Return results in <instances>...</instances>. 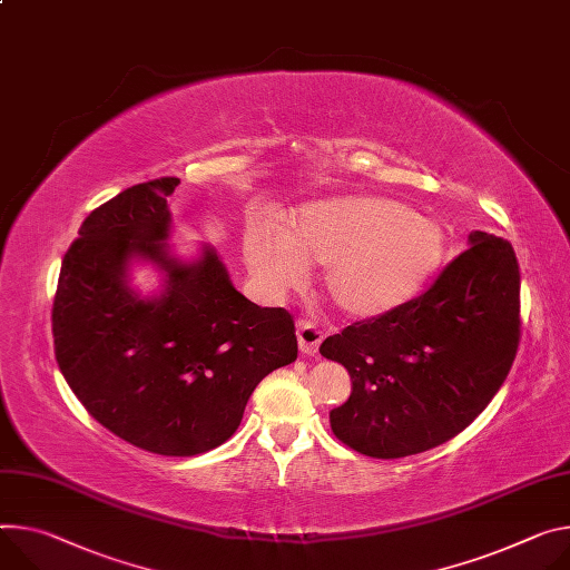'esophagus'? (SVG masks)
<instances>
[{
	"mask_svg": "<svg viewBox=\"0 0 570 570\" xmlns=\"http://www.w3.org/2000/svg\"><path fill=\"white\" fill-rule=\"evenodd\" d=\"M295 334H297L299 352H304V354H316L318 352V345L323 343V332L314 323L297 321Z\"/></svg>",
	"mask_w": 570,
	"mask_h": 570,
	"instance_id": "esophagus-1",
	"label": "esophagus"
}]
</instances>
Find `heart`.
Here are the masks:
<instances>
[{"label": "heart", "mask_w": 570, "mask_h": 570, "mask_svg": "<svg viewBox=\"0 0 570 570\" xmlns=\"http://www.w3.org/2000/svg\"><path fill=\"white\" fill-rule=\"evenodd\" d=\"M243 256L268 295L279 297L325 266L323 291L352 318H380L416 299L441 273L448 232L441 220L380 195H338L304 204L291 229L256 218Z\"/></svg>", "instance_id": "b5f03b06"}]
</instances>
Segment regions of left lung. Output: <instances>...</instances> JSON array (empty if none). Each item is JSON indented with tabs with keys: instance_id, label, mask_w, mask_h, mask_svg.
<instances>
[{
	"instance_id": "left-lung-1",
	"label": "left lung",
	"mask_w": 570,
	"mask_h": 570,
	"mask_svg": "<svg viewBox=\"0 0 570 570\" xmlns=\"http://www.w3.org/2000/svg\"><path fill=\"white\" fill-rule=\"evenodd\" d=\"M521 275L511 243L473 232L421 297L327 336L321 354L352 380L330 411L352 450L400 459L469 428L509 375L521 336Z\"/></svg>"
}]
</instances>
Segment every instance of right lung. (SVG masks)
Wrapping results in <instances>:
<instances>
[{"label":"right lung","mask_w":570,"mask_h":570,"mask_svg":"<svg viewBox=\"0 0 570 570\" xmlns=\"http://www.w3.org/2000/svg\"><path fill=\"white\" fill-rule=\"evenodd\" d=\"M177 177L131 186L101 204L66 252L51 308L59 368L90 416L154 454L223 445L268 373L293 364L297 338L282 306L240 295L212 245L170 247ZM136 265L160 273L132 288Z\"/></svg>","instance_id":"1"}]
</instances>
